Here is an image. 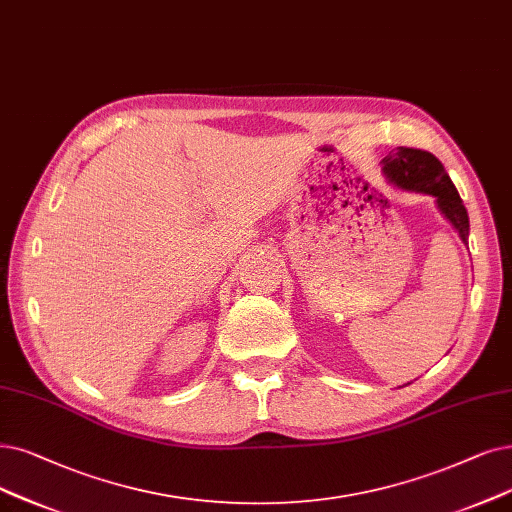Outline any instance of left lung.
Wrapping results in <instances>:
<instances>
[{
	"label": "left lung",
	"mask_w": 512,
	"mask_h": 512,
	"mask_svg": "<svg viewBox=\"0 0 512 512\" xmlns=\"http://www.w3.org/2000/svg\"><path fill=\"white\" fill-rule=\"evenodd\" d=\"M380 163L386 180L397 189L433 195L437 199L439 212L458 231L460 239L464 243L468 241L466 208L452 178L447 176L443 163L433 153L422 149L399 147L395 153H388Z\"/></svg>",
	"instance_id": "left-lung-1"
}]
</instances>
